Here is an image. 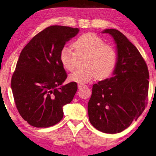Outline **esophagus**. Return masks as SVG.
I'll use <instances>...</instances> for the list:
<instances>
[{
	"label": "esophagus",
	"instance_id": "esophagus-1",
	"mask_svg": "<svg viewBox=\"0 0 156 156\" xmlns=\"http://www.w3.org/2000/svg\"><path fill=\"white\" fill-rule=\"evenodd\" d=\"M83 85H81V84H78V88L79 89H81L82 87H83Z\"/></svg>",
	"mask_w": 156,
	"mask_h": 156
}]
</instances>
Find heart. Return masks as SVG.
I'll return each instance as SVG.
<instances>
[{
  "label": "heart",
  "mask_w": 156,
  "mask_h": 156,
  "mask_svg": "<svg viewBox=\"0 0 156 156\" xmlns=\"http://www.w3.org/2000/svg\"><path fill=\"white\" fill-rule=\"evenodd\" d=\"M73 51L64 47L60 51V60L65 69L73 70L75 67L77 56H86L84 66L86 68L75 70L69 75L70 81L85 84L96 77L104 79L109 77L115 69L117 55L113 47L96 34L88 32L82 34L73 43Z\"/></svg>",
  "instance_id": "obj_1"
}]
</instances>
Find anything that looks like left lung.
I'll return each instance as SVG.
<instances>
[{"label":"left lung","instance_id":"8db88e82","mask_svg":"<svg viewBox=\"0 0 156 156\" xmlns=\"http://www.w3.org/2000/svg\"><path fill=\"white\" fill-rule=\"evenodd\" d=\"M102 33L113 38L117 62L112 77L93 85L88 116L97 130L115 134L128 128L145 110L149 75L142 55L124 34L113 28Z\"/></svg>","mask_w":156,"mask_h":156}]
</instances>
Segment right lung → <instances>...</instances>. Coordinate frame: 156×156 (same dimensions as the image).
<instances>
[{"label":"right lung","instance_id":"obj_1","mask_svg":"<svg viewBox=\"0 0 156 156\" xmlns=\"http://www.w3.org/2000/svg\"><path fill=\"white\" fill-rule=\"evenodd\" d=\"M79 31L68 26H49L35 35L20 53L11 90L20 115L34 127L48 128L59 122L63 107L77 92V83L62 86L67 75L60 54Z\"/></svg>","mask_w":156,"mask_h":156}]
</instances>
